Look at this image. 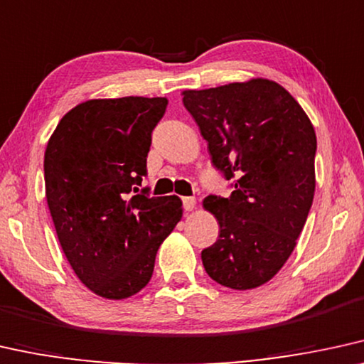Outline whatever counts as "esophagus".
Returning a JSON list of instances; mask_svg holds the SVG:
<instances>
[{"mask_svg": "<svg viewBox=\"0 0 364 364\" xmlns=\"http://www.w3.org/2000/svg\"><path fill=\"white\" fill-rule=\"evenodd\" d=\"M183 206H185L186 211H191L193 208H195V206H196L195 196H185V198H183Z\"/></svg>", "mask_w": 364, "mask_h": 364, "instance_id": "1", "label": "esophagus"}]
</instances>
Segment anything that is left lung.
<instances>
[{
  "instance_id": "left-lung-1",
  "label": "left lung",
  "mask_w": 364,
  "mask_h": 364,
  "mask_svg": "<svg viewBox=\"0 0 364 364\" xmlns=\"http://www.w3.org/2000/svg\"><path fill=\"white\" fill-rule=\"evenodd\" d=\"M208 142L211 163L233 179L228 198L210 195L220 235L201 252L215 282L247 291L269 282L297 245L316 190V132L296 99L269 79L183 90Z\"/></svg>"
}]
</instances>
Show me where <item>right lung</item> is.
I'll return each mask as SVG.
<instances>
[{
	"label": "right lung",
	"instance_id": "1",
	"mask_svg": "<svg viewBox=\"0 0 364 364\" xmlns=\"http://www.w3.org/2000/svg\"><path fill=\"white\" fill-rule=\"evenodd\" d=\"M166 97L90 99L68 110L45 149V195L80 282L121 301L153 277L158 248L183 216L178 196L139 191Z\"/></svg>",
	"mask_w": 364,
	"mask_h": 364
}]
</instances>
